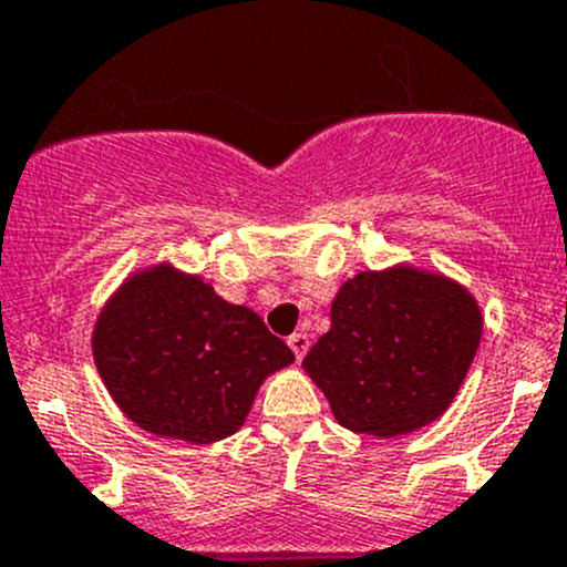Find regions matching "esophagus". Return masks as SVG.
Returning a JSON list of instances; mask_svg holds the SVG:
<instances>
[{"mask_svg":"<svg viewBox=\"0 0 567 567\" xmlns=\"http://www.w3.org/2000/svg\"><path fill=\"white\" fill-rule=\"evenodd\" d=\"M288 346H290V351L296 353V359H305V353L310 351V334H305V331H296V334H290L288 337Z\"/></svg>","mask_w":567,"mask_h":567,"instance_id":"obj_1","label":"esophagus"}]
</instances>
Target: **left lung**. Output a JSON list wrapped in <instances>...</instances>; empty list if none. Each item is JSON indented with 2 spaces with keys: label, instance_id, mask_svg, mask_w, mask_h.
Returning <instances> with one entry per match:
<instances>
[{
  "label": "left lung",
  "instance_id": "1",
  "mask_svg": "<svg viewBox=\"0 0 567 567\" xmlns=\"http://www.w3.org/2000/svg\"><path fill=\"white\" fill-rule=\"evenodd\" d=\"M480 337L483 312L461 282L398 262L342 282L301 368L342 427L394 439L450 409Z\"/></svg>",
  "mask_w": 567,
  "mask_h": 567
}]
</instances>
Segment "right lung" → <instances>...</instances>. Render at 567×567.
Wrapping results in <instances>:
<instances>
[{
	"mask_svg": "<svg viewBox=\"0 0 567 567\" xmlns=\"http://www.w3.org/2000/svg\"><path fill=\"white\" fill-rule=\"evenodd\" d=\"M90 342L117 409L142 431L188 444L233 436L262 381L293 362L257 312L173 262L125 277Z\"/></svg>",
	"mask_w": 567,
	"mask_h": 567,
	"instance_id": "right-lung-1",
	"label": "right lung"
}]
</instances>
